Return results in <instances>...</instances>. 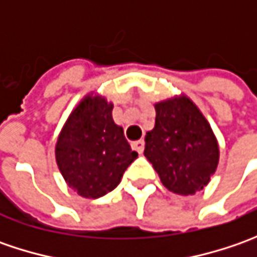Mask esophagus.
Here are the masks:
<instances>
[{
	"label": "esophagus",
	"mask_w": 257,
	"mask_h": 257,
	"mask_svg": "<svg viewBox=\"0 0 257 257\" xmlns=\"http://www.w3.org/2000/svg\"><path fill=\"white\" fill-rule=\"evenodd\" d=\"M132 147H133V150H136L137 153L142 154L144 150V142L143 140H137V142H133V143H132Z\"/></svg>",
	"instance_id": "esophagus-1"
}]
</instances>
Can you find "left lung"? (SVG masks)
<instances>
[{
  "mask_svg": "<svg viewBox=\"0 0 257 257\" xmlns=\"http://www.w3.org/2000/svg\"><path fill=\"white\" fill-rule=\"evenodd\" d=\"M156 124L146 133L144 156L170 192L189 196L210 182L219 144L210 124L186 95L156 103Z\"/></svg>",
  "mask_w": 257,
  "mask_h": 257,
  "instance_id": "1",
  "label": "left lung"
}]
</instances>
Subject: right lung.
<instances>
[{"instance_id":"1","label":"right lung","mask_w":257,"mask_h":257,"mask_svg":"<svg viewBox=\"0 0 257 257\" xmlns=\"http://www.w3.org/2000/svg\"><path fill=\"white\" fill-rule=\"evenodd\" d=\"M113 104L88 94L70 114L55 144V160L67 184L87 199L114 190L137 159L114 123Z\"/></svg>"}]
</instances>
